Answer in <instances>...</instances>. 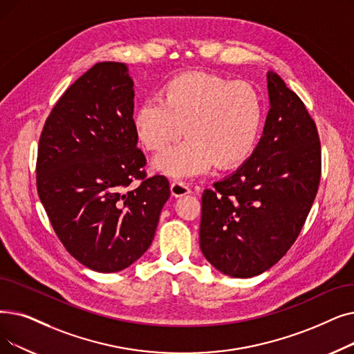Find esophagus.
<instances>
[{
	"label": "esophagus",
	"instance_id": "34e87169",
	"mask_svg": "<svg viewBox=\"0 0 354 354\" xmlns=\"http://www.w3.org/2000/svg\"><path fill=\"white\" fill-rule=\"evenodd\" d=\"M171 192L174 196H183L191 192V188L185 180H174L171 183Z\"/></svg>",
	"mask_w": 354,
	"mask_h": 354
}]
</instances>
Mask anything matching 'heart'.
<instances>
[{"label": "heart", "mask_w": 354, "mask_h": 354, "mask_svg": "<svg viewBox=\"0 0 354 354\" xmlns=\"http://www.w3.org/2000/svg\"><path fill=\"white\" fill-rule=\"evenodd\" d=\"M263 113V100L249 82L191 72L169 80L160 98L145 100L133 126L150 151L163 150L185 129L188 139L162 153L155 166L166 175L189 176L212 165H241L257 143Z\"/></svg>", "instance_id": "1"}]
</instances>
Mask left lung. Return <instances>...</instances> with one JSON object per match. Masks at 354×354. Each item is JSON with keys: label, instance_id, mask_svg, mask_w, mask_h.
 Listing matches in <instances>:
<instances>
[{"label": "left lung", "instance_id": "8db88e82", "mask_svg": "<svg viewBox=\"0 0 354 354\" xmlns=\"http://www.w3.org/2000/svg\"><path fill=\"white\" fill-rule=\"evenodd\" d=\"M263 136L234 174L201 198L199 245L233 278H253L286 254L311 211L321 179L315 121L279 75L268 73Z\"/></svg>", "mask_w": 354, "mask_h": 354}]
</instances>
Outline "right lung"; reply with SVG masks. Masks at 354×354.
I'll return each instance as SVG.
<instances>
[{"mask_svg":"<svg viewBox=\"0 0 354 354\" xmlns=\"http://www.w3.org/2000/svg\"><path fill=\"white\" fill-rule=\"evenodd\" d=\"M133 80L120 62H100L59 98L40 134L36 183L56 236L84 266L111 273L150 248L171 196L149 178L133 126ZM133 180H140L127 190Z\"/></svg>","mask_w":354,"mask_h":354,"instance_id":"right-lung-1","label":"right lung"}]
</instances>
